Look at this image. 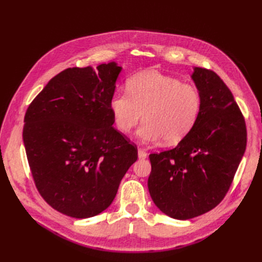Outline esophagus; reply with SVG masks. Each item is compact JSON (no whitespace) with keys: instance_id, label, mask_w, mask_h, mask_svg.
I'll return each instance as SVG.
<instances>
[{"instance_id":"obj_1","label":"esophagus","mask_w":262,"mask_h":262,"mask_svg":"<svg viewBox=\"0 0 262 262\" xmlns=\"http://www.w3.org/2000/svg\"><path fill=\"white\" fill-rule=\"evenodd\" d=\"M138 154H139L140 158H146V156H147V152L143 148H139Z\"/></svg>"}]
</instances>
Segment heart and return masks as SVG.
I'll use <instances>...</instances> for the list:
<instances>
[{
    "label": "heart",
    "instance_id": "1",
    "mask_svg": "<svg viewBox=\"0 0 262 262\" xmlns=\"http://www.w3.org/2000/svg\"><path fill=\"white\" fill-rule=\"evenodd\" d=\"M125 92H116L109 109L117 129L128 134L143 114L144 122L138 131L147 143L163 139L176 144L193 129L202 109V97L194 85L157 71L131 76Z\"/></svg>",
    "mask_w": 262,
    "mask_h": 262
}]
</instances>
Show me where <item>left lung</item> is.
I'll use <instances>...</instances> for the list:
<instances>
[{"label":"left lung","instance_id":"1","mask_svg":"<svg viewBox=\"0 0 262 262\" xmlns=\"http://www.w3.org/2000/svg\"><path fill=\"white\" fill-rule=\"evenodd\" d=\"M199 119L176 147L149 154L152 200L166 215L189 220L224 199L247 144L245 118L232 92L211 70L194 68Z\"/></svg>","mask_w":262,"mask_h":262}]
</instances>
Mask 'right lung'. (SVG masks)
I'll use <instances>...</instances> for the list:
<instances>
[{"instance_id": "right-lung-1", "label": "right lung", "mask_w": 262, "mask_h": 262, "mask_svg": "<svg viewBox=\"0 0 262 262\" xmlns=\"http://www.w3.org/2000/svg\"><path fill=\"white\" fill-rule=\"evenodd\" d=\"M121 68H69L30 102L23 140L36 188L54 210L97 215L114 201L138 148L116 130L109 109Z\"/></svg>"}]
</instances>
